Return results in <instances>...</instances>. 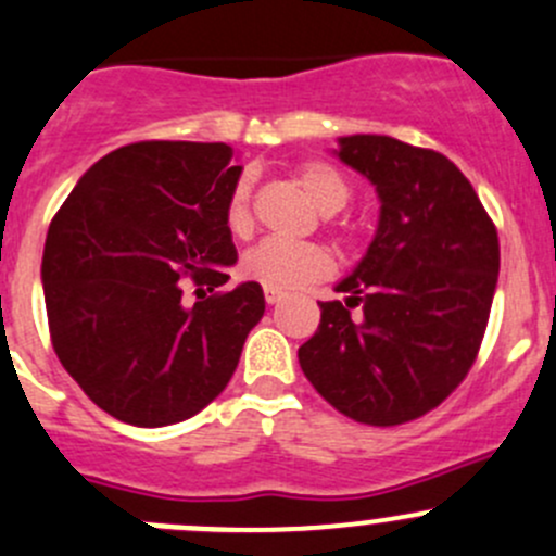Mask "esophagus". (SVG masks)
Listing matches in <instances>:
<instances>
[{"label":"esophagus","mask_w":556,"mask_h":556,"mask_svg":"<svg viewBox=\"0 0 556 556\" xmlns=\"http://www.w3.org/2000/svg\"><path fill=\"white\" fill-rule=\"evenodd\" d=\"M263 295H266V304H279V301L285 299L282 290H274V288H266V290H263Z\"/></svg>","instance_id":"esophagus-1"}]
</instances>
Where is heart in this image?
Instances as JSON below:
<instances>
[{"mask_svg":"<svg viewBox=\"0 0 556 556\" xmlns=\"http://www.w3.org/2000/svg\"><path fill=\"white\" fill-rule=\"evenodd\" d=\"M295 185L301 187L306 201L320 214H337L348 206L350 185L337 168L328 163L299 165ZM228 228L236 236H247L252 230V190L250 181L241 179L233 187L228 201ZM241 274L263 288L295 290L304 285L317 282L333 274V255L315 241H279L266 239L252 247L241 261Z\"/></svg>","mask_w":556,"mask_h":556,"instance_id":"b5f03b06","label":"heart"}]
</instances>
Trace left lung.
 I'll list each match as a JSON object with an SVG mask.
<instances>
[{
    "label": "left lung",
    "instance_id": "left-lung-1",
    "mask_svg": "<svg viewBox=\"0 0 556 556\" xmlns=\"http://www.w3.org/2000/svg\"><path fill=\"white\" fill-rule=\"evenodd\" d=\"M337 157L375 185L380 219L366 255L337 285L348 299L320 301V326L299 348V364L342 415L396 427L438 407L470 371L497 288V228L440 152L348 135Z\"/></svg>",
    "mask_w": 556,
    "mask_h": 556
}]
</instances>
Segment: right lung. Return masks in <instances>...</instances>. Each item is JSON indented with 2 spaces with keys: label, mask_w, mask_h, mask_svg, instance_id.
Here are the masks:
<instances>
[{
  "label": "right lung",
  "mask_w": 556,
  "mask_h": 556,
  "mask_svg": "<svg viewBox=\"0 0 556 556\" xmlns=\"http://www.w3.org/2000/svg\"><path fill=\"white\" fill-rule=\"evenodd\" d=\"M239 176L225 143H129L91 165L51 219L40 274L53 350L118 421L154 429L201 413L266 312L257 282L217 293L239 261ZM185 276L213 295L185 305Z\"/></svg>",
  "instance_id": "1"
}]
</instances>
